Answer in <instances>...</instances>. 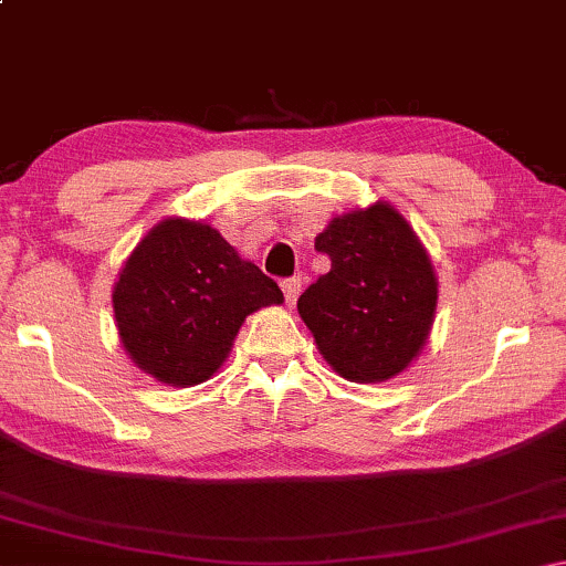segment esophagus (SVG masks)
Wrapping results in <instances>:
<instances>
[{"mask_svg": "<svg viewBox=\"0 0 566 566\" xmlns=\"http://www.w3.org/2000/svg\"><path fill=\"white\" fill-rule=\"evenodd\" d=\"M282 292H284L286 304L294 306L296 300H300V292H302V276H292V280H284Z\"/></svg>", "mask_w": 566, "mask_h": 566, "instance_id": "1", "label": "esophagus"}]
</instances>
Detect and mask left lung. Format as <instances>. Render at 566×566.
Returning a JSON list of instances; mask_svg holds the SVG:
<instances>
[{"mask_svg":"<svg viewBox=\"0 0 566 566\" xmlns=\"http://www.w3.org/2000/svg\"><path fill=\"white\" fill-rule=\"evenodd\" d=\"M332 270L296 310L339 377L387 381L424 349L437 312V276L427 249L395 207L375 202L334 217L314 239Z\"/></svg>","mask_w":566,"mask_h":566,"instance_id":"8db88e82","label":"left lung"}]
</instances>
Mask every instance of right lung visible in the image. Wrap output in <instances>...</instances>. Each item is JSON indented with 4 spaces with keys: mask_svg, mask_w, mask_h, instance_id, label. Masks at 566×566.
<instances>
[{
    "mask_svg": "<svg viewBox=\"0 0 566 566\" xmlns=\"http://www.w3.org/2000/svg\"><path fill=\"white\" fill-rule=\"evenodd\" d=\"M282 302L276 282L214 227L179 217L149 229L112 292L124 352L169 387L214 377L249 314Z\"/></svg>",
    "mask_w": 566,
    "mask_h": 566,
    "instance_id": "add662e5",
    "label": "right lung"
}]
</instances>
